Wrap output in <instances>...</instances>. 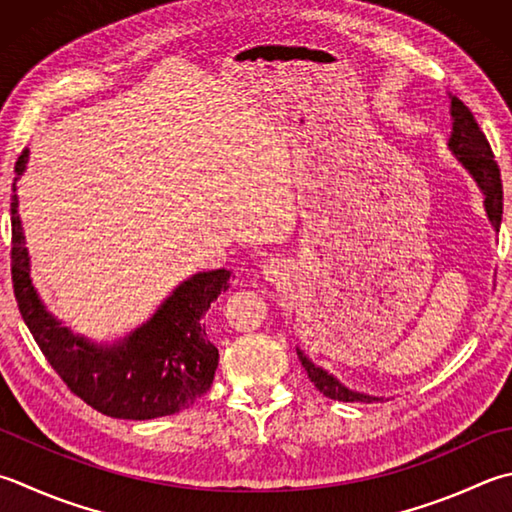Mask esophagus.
Returning a JSON list of instances; mask_svg holds the SVG:
<instances>
[{
    "label": "esophagus",
    "mask_w": 512,
    "mask_h": 512,
    "mask_svg": "<svg viewBox=\"0 0 512 512\" xmlns=\"http://www.w3.org/2000/svg\"><path fill=\"white\" fill-rule=\"evenodd\" d=\"M260 274H263V278L269 283H281L287 278V267L278 258H269L263 265V272Z\"/></svg>",
    "instance_id": "1"
}]
</instances>
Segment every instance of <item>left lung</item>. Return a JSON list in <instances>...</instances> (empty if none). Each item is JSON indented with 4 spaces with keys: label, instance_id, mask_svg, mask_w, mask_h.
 Instances as JSON below:
<instances>
[{
    "label": "left lung",
    "instance_id": "8db88e82",
    "mask_svg": "<svg viewBox=\"0 0 512 512\" xmlns=\"http://www.w3.org/2000/svg\"><path fill=\"white\" fill-rule=\"evenodd\" d=\"M450 115H452V133L448 140V149L455 153V158L461 162L472 178H475L477 187L484 194V207L490 225L495 231H499L501 225V214H504V187H501V173L499 165L493 156V149L484 136V131L479 129L475 115L470 113L468 106L461 102L455 95H450ZM298 352V359H301L303 368L310 376V381L316 385L318 392H323L327 399L334 401H379V397H370V394L354 392L350 388L334 379L330 372L318 368L310 361V356H305L301 350Z\"/></svg>",
    "mask_w": 512,
    "mask_h": 512
}]
</instances>
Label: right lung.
Wrapping results in <instances>:
<instances>
[{"mask_svg":"<svg viewBox=\"0 0 512 512\" xmlns=\"http://www.w3.org/2000/svg\"><path fill=\"white\" fill-rule=\"evenodd\" d=\"M28 149L15 162L11 196V274L19 314L46 361L91 408L115 419H156L187 410L205 394L218 368V350L209 341L202 316L220 292L227 269L200 272L180 283L147 323L115 345H95L73 334L46 312L31 283V258L17 214V180Z\"/></svg>","mask_w":512,"mask_h":512,"instance_id":"add662e5","label":"right lung"}]
</instances>
